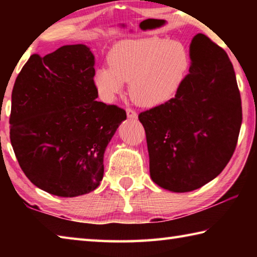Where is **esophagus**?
<instances>
[{
	"label": "esophagus",
	"instance_id": "esophagus-1",
	"mask_svg": "<svg viewBox=\"0 0 257 257\" xmlns=\"http://www.w3.org/2000/svg\"><path fill=\"white\" fill-rule=\"evenodd\" d=\"M127 115H128V118H130V119H135V118H137V113H136V111L135 110H133V108H130V107H127Z\"/></svg>",
	"mask_w": 257,
	"mask_h": 257
}]
</instances>
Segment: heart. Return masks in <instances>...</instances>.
I'll return each instance as SVG.
<instances>
[{
    "mask_svg": "<svg viewBox=\"0 0 257 257\" xmlns=\"http://www.w3.org/2000/svg\"><path fill=\"white\" fill-rule=\"evenodd\" d=\"M110 66L95 71L94 84L106 101L130 82V95L142 106H156L170 99L188 70L187 51L179 43L151 37L127 41L111 51Z\"/></svg>",
    "mask_w": 257,
    "mask_h": 257,
    "instance_id": "heart-1",
    "label": "heart"
}]
</instances>
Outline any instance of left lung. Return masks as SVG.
<instances>
[{
    "label": "left lung",
    "instance_id": "left-lung-1",
    "mask_svg": "<svg viewBox=\"0 0 257 257\" xmlns=\"http://www.w3.org/2000/svg\"><path fill=\"white\" fill-rule=\"evenodd\" d=\"M190 59L175 97L138 115L152 180L175 193L201 188L222 172L236 150L242 120L240 93L225 51L197 34Z\"/></svg>",
    "mask_w": 257,
    "mask_h": 257
}]
</instances>
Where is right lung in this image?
Returning a JSON list of instances; mask_svg holds the SVG:
<instances>
[{"label": "right lung", "instance_id": "right-lung-1", "mask_svg": "<svg viewBox=\"0 0 257 257\" xmlns=\"http://www.w3.org/2000/svg\"><path fill=\"white\" fill-rule=\"evenodd\" d=\"M94 55L82 44L45 56L33 54L12 90L10 141L33 184L61 197L96 189L104 152L127 118L116 105L96 101Z\"/></svg>", "mask_w": 257, "mask_h": 257}]
</instances>
